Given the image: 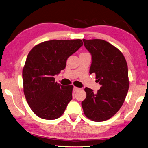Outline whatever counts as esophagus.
I'll use <instances>...</instances> for the list:
<instances>
[{
	"instance_id": "1",
	"label": "esophagus",
	"mask_w": 148,
	"mask_h": 148,
	"mask_svg": "<svg viewBox=\"0 0 148 148\" xmlns=\"http://www.w3.org/2000/svg\"><path fill=\"white\" fill-rule=\"evenodd\" d=\"M80 90V88H78V87H76V86H74V90L75 91V92H76V91H78Z\"/></svg>"
}]
</instances>
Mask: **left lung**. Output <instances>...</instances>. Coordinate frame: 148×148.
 <instances>
[{"instance_id":"left-lung-1","label":"left lung","mask_w":148,"mask_h":148,"mask_svg":"<svg viewBox=\"0 0 148 148\" xmlns=\"http://www.w3.org/2000/svg\"><path fill=\"white\" fill-rule=\"evenodd\" d=\"M82 40L92 55L90 74H95L97 82L101 86L97 93L85 88L86 97L82 107L89 119L104 121L117 113L125 99L130 86L127 64L121 51L107 41Z\"/></svg>"}]
</instances>
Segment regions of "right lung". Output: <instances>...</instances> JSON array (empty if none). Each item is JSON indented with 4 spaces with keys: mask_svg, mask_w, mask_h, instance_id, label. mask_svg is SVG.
<instances>
[{
    "mask_svg": "<svg viewBox=\"0 0 148 148\" xmlns=\"http://www.w3.org/2000/svg\"><path fill=\"white\" fill-rule=\"evenodd\" d=\"M82 45L81 39H54L39 43L29 51L23 68V92L37 116L53 120L63 115L72 99L73 85H60L54 76L65 68L68 58Z\"/></svg>",
    "mask_w": 148,
    "mask_h": 148,
    "instance_id": "add662e5",
    "label": "right lung"
}]
</instances>
